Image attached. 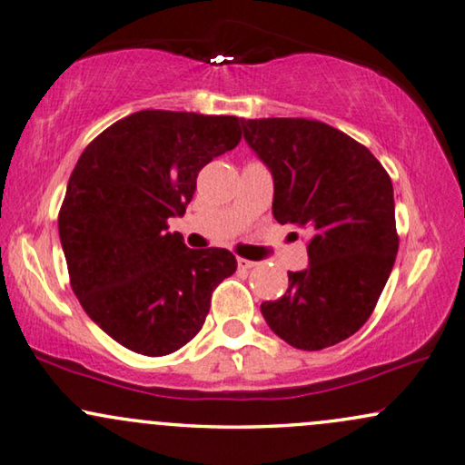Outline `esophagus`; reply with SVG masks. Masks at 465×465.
Wrapping results in <instances>:
<instances>
[{
	"instance_id": "1",
	"label": "esophagus",
	"mask_w": 465,
	"mask_h": 465,
	"mask_svg": "<svg viewBox=\"0 0 465 465\" xmlns=\"http://www.w3.org/2000/svg\"><path fill=\"white\" fill-rule=\"evenodd\" d=\"M235 261H238L240 270H252V267H257V263H254V261H248V259H242V257H238Z\"/></svg>"
}]
</instances>
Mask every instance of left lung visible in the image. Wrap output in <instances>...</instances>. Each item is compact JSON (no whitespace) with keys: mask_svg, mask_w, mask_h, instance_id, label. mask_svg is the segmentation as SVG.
<instances>
[{"mask_svg":"<svg viewBox=\"0 0 465 465\" xmlns=\"http://www.w3.org/2000/svg\"><path fill=\"white\" fill-rule=\"evenodd\" d=\"M273 174V217L312 232L310 267L261 305L297 350L331 348L371 318L398 252L394 187L375 155L341 130L305 117L242 120Z\"/></svg>","mask_w":465,"mask_h":465,"instance_id":"obj_1","label":"left lung"}]
</instances>
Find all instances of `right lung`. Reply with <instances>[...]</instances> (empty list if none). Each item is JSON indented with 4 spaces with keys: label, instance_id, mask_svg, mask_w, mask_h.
Masks as SVG:
<instances>
[{
    "label": "right lung",
    "instance_id": "add662e5",
    "mask_svg": "<svg viewBox=\"0 0 465 465\" xmlns=\"http://www.w3.org/2000/svg\"><path fill=\"white\" fill-rule=\"evenodd\" d=\"M242 139L235 115L145 109L77 160L58 211L69 282L111 339L166 356L198 335L213 291L235 272L225 248L192 251L168 219L185 214L198 173Z\"/></svg>",
    "mask_w": 465,
    "mask_h": 465
}]
</instances>
